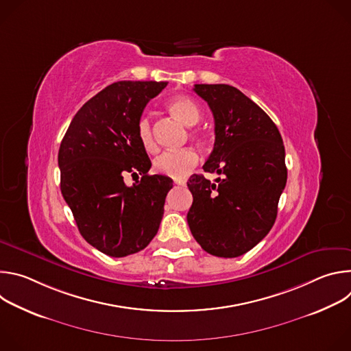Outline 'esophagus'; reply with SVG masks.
I'll return each instance as SVG.
<instances>
[{"label": "esophagus", "mask_w": 351, "mask_h": 351, "mask_svg": "<svg viewBox=\"0 0 351 351\" xmlns=\"http://www.w3.org/2000/svg\"><path fill=\"white\" fill-rule=\"evenodd\" d=\"M175 184H178V186H186V180H175Z\"/></svg>", "instance_id": "esophagus-1"}]
</instances>
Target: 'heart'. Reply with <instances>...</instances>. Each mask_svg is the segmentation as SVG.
I'll list each match as a JSON object with an SVG mask.
<instances>
[{
    "label": "heart",
    "mask_w": 351,
    "mask_h": 351,
    "mask_svg": "<svg viewBox=\"0 0 351 351\" xmlns=\"http://www.w3.org/2000/svg\"><path fill=\"white\" fill-rule=\"evenodd\" d=\"M165 107L173 118H176L179 122H182L186 126H194L199 121V118H202L199 107L195 104L194 99H191L187 95L172 97ZM190 137L197 141H202L204 138L203 133L198 130H191ZM137 138L145 153L153 154L157 152V143L154 140L153 128L148 118H141L138 121ZM197 162H198V154L193 148L187 147V148L178 149V152H167L161 154L154 161V169L161 175L169 176L175 180H182L191 172V169L197 165Z\"/></svg>",
    "instance_id": "obj_1"
}]
</instances>
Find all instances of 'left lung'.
Returning a JSON list of instances; mask_svg holds the SVG:
<instances>
[{"instance_id":"left-lung-1","label":"left lung","mask_w":351,"mask_h":351,"mask_svg":"<svg viewBox=\"0 0 351 351\" xmlns=\"http://www.w3.org/2000/svg\"><path fill=\"white\" fill-rule=\"evenodd\" d=\"M210 106L215 143L204 171L211 182L193 175L187 187L193 204L187 223L207 253L233 258L258 244L271 230L286 186L285 145L272 119L229 84H194Z\"/></svg>"}]
</instances>
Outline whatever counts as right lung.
I'll return each instance as SVG.
<instances>
[{"label":"right lung","instance_id":"1","mask_svg":"<svg viewBox=\"0 0 351 351\" xmlns=\"http://www.w3.org/2000/svg\"><path fill=\"white\" fill-rule=\"evenodd\" d=\"M167 82H117L77 111L60 147L61 191L83 239L110 257H126L157 234L172 179L152 168L137 138L149 99ZM130 173L142 179L126 186Z\"/></svg>","mask_w":351,"mask_h":351}]
</instances>
